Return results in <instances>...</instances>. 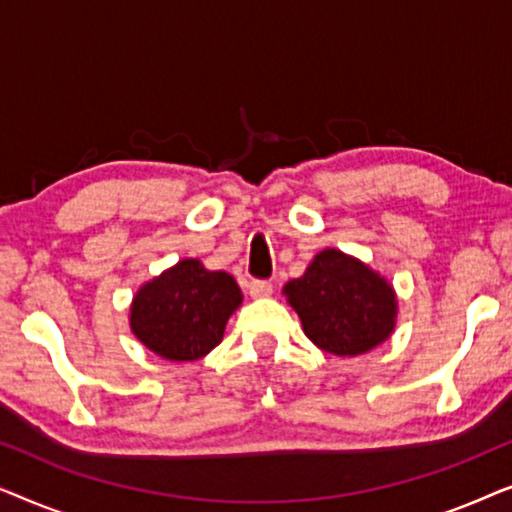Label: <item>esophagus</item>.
Returning a JSON list of instances; mask_svg holds the SVG:
<instances>
[{
    "mask_svg": "<svg viewBox=\"0 0 512 512\" xmlns=\"http://www.w3.org/2000/svg\"><path fill=\"white\" fill-rule=\"evenodd\" d=\"M249 293L254 298H268L272 293V284L268 282V279H251Z\"/></svg>",
    "mask_w": 512,
    "mask_h": 512,
    "instance_id": "esophagus-1",
    "label": "esophagus"
}]
</instances>
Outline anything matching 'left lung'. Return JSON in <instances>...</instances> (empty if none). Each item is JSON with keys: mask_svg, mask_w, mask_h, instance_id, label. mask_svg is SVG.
<instances>
[{"mask_svg": "<svg viewBox=\"0 0 512 512\" xmlns=\"http://www.w3.org/2000/svg\"><path fill=\"white\" fill-rule=\"evenodd\" d=\"M286 296L307 338L328 354H363L394 331L396 298L387 279L342 251L314 256L305 275L286 284Z\"/></svg>", "mask_w": 512, "mask_h": 512, "instance_id": "8db88e82", "label": "left lung"}]
</instances>
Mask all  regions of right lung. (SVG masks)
Segmentation results:
<instances>
[{"label":"right lung","mask_w":512,"mask_h":512,"mask_svg":"<svg viewBox=\"0 0 512 512\" xmlns=\"http://www.w3.org/2000/svg\"><path fill=\"white\" fill-rule=\"evenodd\" d=\"M240 303V286L228 272L188 258L137 291L130 326L163 359L195 361L219 345Z\"/></svg>","instance_id":"obj_1"}]
</instances>
